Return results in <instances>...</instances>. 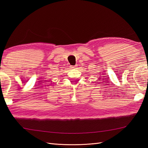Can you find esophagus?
I'll use <instances>...</instances> for the list:
<instances>
[{
	"instance_id": "1",
	"label": "esophagus",
	"mask_w": 148,
	"mask_h": 148,
	"mask_svg": "<svg viewBox=\"0 0 148 148\" xmlns=\"http://www.w3.org/2000/svg\"><path fill=\"white\" fill-rule=\"evenodd\" d=\"M76 67H77V65H74V66H70V68H71V69H73L76 68Z\"/></svg>"
}]
</instances>
